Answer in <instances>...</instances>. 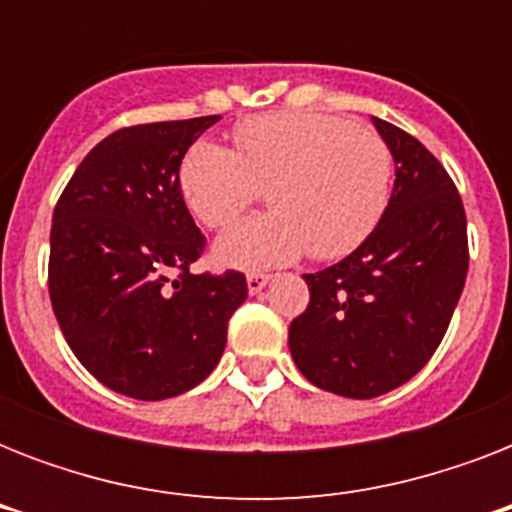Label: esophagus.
<instances>
[{"instance_id":"esophagus-1","label":"esophagus","mask_w":512,"mask_h":512,"mask_svg":"<svg viewBox=\"0 0 512 512\" xmlns=\"http://www.w3.org/2000/svg\"><path fill=\"white\" fill-rule=\"evenodd\" d=\"M268 281H271V276H268V273H247L249 295H257V292H263V289L268 287Z\"/></svg>"}]
</instances>
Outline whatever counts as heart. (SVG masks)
I'll return each mask as SVG.
<instances>
[{
    "instance_id": "heart-1",
    "label": "heart",
    "mask_w": 512,
    "mask_h": 512,
    "mask_svg": "<svg viewBox=\"0 0 512 512\" xmlns=\"http://www.w3.org/2000/svg\"><path fill=\"white\" fill-rule=\"evenodd\" d=\"M177 185L207 228H228L268 193V215L233 225L215 260L263 271L311 252L350 255L385 215L393 154L380 132L313 111L249 116L233 127V151L199 140L185 151Z\"/></svg>"
}]
</instances>
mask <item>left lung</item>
<instances>
[{"mask_svg":"<svg viewBox=\"0 0 512 512\" xmlns=\"http://www.w3.org/2000/svg\"><path fill=\"white\" fill-rule=\"evenodd\" d=\"M396 159L385 215L337 265L305 273L311 303L289 324L297 369L321 390L374 398L404 385L444 340L468 276V217L444 164L372 119Z\"/></svg>","mask_w":512,"mask_h":512,"instance_id":"obj_1","label":"left lung"}]
</instances>
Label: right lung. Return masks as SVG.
Wrapping results in <instances>:
<instances>
[{"instance_id": "obj_1", "label": "right lung", "mask_w": 512, "mask_h": 512, "mask_svg": "<svg viewBox=\"0 0 512 512\" xmlns=\"http://www.w3.org/2000/svg\"><path fill=\"white\" fill-rule=\"evenodd\" d=\"M217 119L111 132L52 212L47 287L60 332L95 380L138 401L196 388L247 300L244 273H191L207 239L180 196L177 170Z\"/></svg>"}]
</instances>
